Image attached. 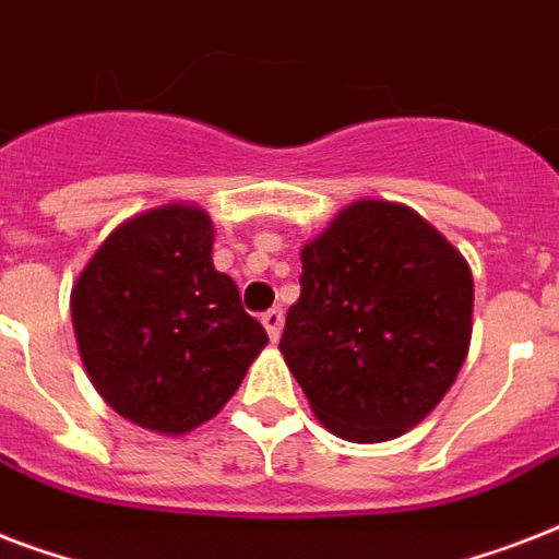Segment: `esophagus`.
<instances>
[{"instance_id": "34e87169", "label": "esophagus", "mask_w": 559, "mask_h": 559, "mask_svg": "<svg viewBox=\"0 0 559 559\" xmlns=\"http://www.w3.org/2000/svg\"><path fill=\"white\" fill-rule=\"evenodd\" d=\"M263 328H266V333H270L272 342L281 340V328H284V310L281 307H272V310H266V313L261 316Z\"/></svg>"}]
</instances>
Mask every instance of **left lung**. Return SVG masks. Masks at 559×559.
<instances>
[{
    "label": "left lung",
    "instance_id": "left-lung-1",
    "mask_svg": "<svg viewBox=\"0 0 559 559\" xmlns=\"http://www.w3.org/2000/svg\"><path fill=\"white\" fill-rule=\"evenodd\" d=\"M473 333L467 261L400 202L359 200L301 249L281 354L345 441L408 432L459 377Z\"/></svg>",
    "mask_w": 559,
    "mask_h": 559
}]
</instances>
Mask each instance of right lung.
Masks as SVG:
<instances>
[{
  "label": "right lung",
  "instance_id": "1",
  "mask_svg": "<svg viewBox=\"0 0 559 559\" xmlns=\"http://www.w3.org/2000/svg\"><path fill=\"white\" fill-rule=\"evenodd\" d=\"M214 226L170 202L130 217L72 287V324L98 394L133 424L186 435L226 406L270 342L211 263Z\"/></svg>",
  "mask_w": 559,
  "mask_h": 559
}]
</instances>
